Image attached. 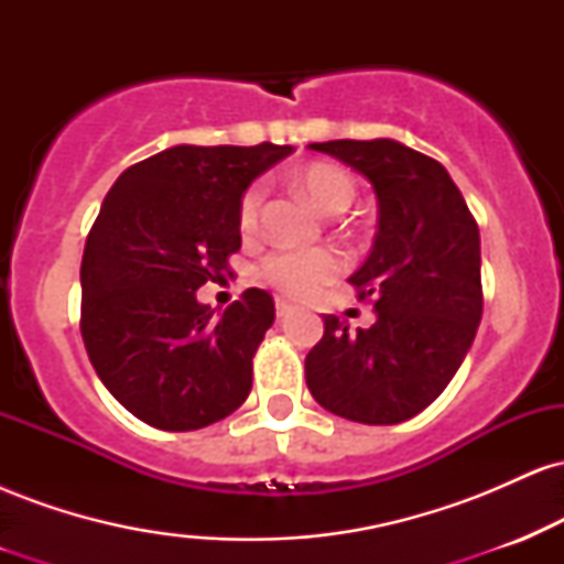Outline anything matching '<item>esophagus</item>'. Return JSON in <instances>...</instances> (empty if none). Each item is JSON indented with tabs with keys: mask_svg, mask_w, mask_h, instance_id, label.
Segmentation results:
<instances>
[{
	"mask_svg": "<svg viewBox=\"0 0 564 564\" xmlns=\"http://www.w3.org/2000/svg\"><path fill=\"white\" fill-rule=\"evenodd\" d=\"M289 313H291V304L278 296V300H275V315H278V318H286Z\"/></svg>",
	"mask_w": 564,
	"mask_h": 564,
	"instance_id": "esophagus-1",
	"label": "esophagus"
}]
</instances>
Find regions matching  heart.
<instances>
[{
  "label": "heart",
  "instance_id": "1",
  "mask_svg": "<svg viewBox=\"0 0 564 564\" xmlns=\"http://www.w3.org/2000/svg\"><path fill=\"white\" fill-rule=\"evenodd\" d=\"M291 183L302 193L315 209L323 215H339L355 198L352 177L341 166L315 164L302 166L291 174ZM262 212V185L246 187L238 200V228L243 232H254L260 225ZM341 273V257L332 249H296L275 251L262 262V278L291 296H313L321 286L334 281Z\"/></svg>",
  "mask_w": 564,
  "mask_h": 564
}]
</instances>
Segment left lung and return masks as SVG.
<instances>
[{"mask_svg":"<svg viewBox=\"0 0 564 564\" xmlns=\"http://www.w3.org/2000/svg\"><path fill=\"white\" fill-rule=\"evenodd\" d=\"M371 183L379 225L371 254L349 275L373 304L371 328L323 315V339L304 360L313 398L360 424L422 413L467 358L482 318L480 230L440 161L403 142H313Z\"/></svg>","mask_w":564,"mask_h":564,"instance_id":"1","label":"left lung"}]
</instances>
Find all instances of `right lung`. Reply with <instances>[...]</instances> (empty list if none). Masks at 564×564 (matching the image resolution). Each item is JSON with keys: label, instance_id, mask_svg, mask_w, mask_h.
<instances>
[{"label": "right lung", "instance_id": "obj_1", "mask_svg": "<svg viewBox=\"0 0 564 564\" xmlns=\"http://www.w3.org/2000/svg\"><path fill=\"white\" fill-rule=\"evenodd\" d=\"M291 151L174 145L108 191L82 257V339L106 390L140 422L191 432L249 398L273 296L246 289L217 315L196 291L241 249L246 187Z\"/></svg>", "mask_w": 564, "mask_h": 564}]
</instances>
